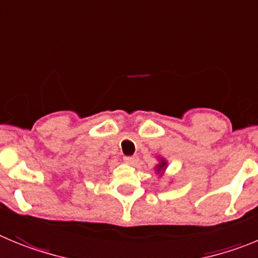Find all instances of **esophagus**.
I'll return each instance as SVG.
<instances>
[{
    "mask_svg": "<svg viewBox=\"0 0 258 258\" xmlns=\"http://www.w3.org/2000/svg\"><path fill=\"white\" fill-rule=\"evenodd\" d=\"M138 157H124V162H126L127 164H131V166H134V164L138 163Z\"/></svg>",
    "mask_w": 258,
    "mask_h": 258,
    "instance_id": "esophagus-1",
    "label": "esophagus"
}]
</instances>
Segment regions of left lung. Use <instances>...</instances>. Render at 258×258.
<instances>
[{
    "label": "left lung",
    "mask_w": 258,
    "mask_h": 258,
    "mask_svg": "<svg viewBox=\"0 0 258 258\" xmlns=\"http://www.w3.org/2000/svg\"><path fill=\"white\" fill-rule=\"evenodd\" d=\"M157 161L158 163L155 164L154 169H155V173L159 175V177H161V176L164 173V171H166L167 166H168V162H167L166 158H163L162 155H157Z\"/></svg>",
    "instance_id": "8db88e82"
}]
</instances>
